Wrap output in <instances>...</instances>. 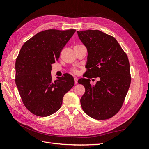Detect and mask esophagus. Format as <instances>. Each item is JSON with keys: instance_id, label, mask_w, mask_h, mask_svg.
<instances>
[{"instance_id": "obj_1", "label": "esophagus", "mask_w": 149, "mask_h": 149, "mask_svg": "<svg viewBox=\"0 0 149 149\" xmlns=\"http://www.w3.org/2000/svg\"><path fill=\"white\" fill-rule=\"evenodd\" d=\"M74 83H75V84H77L78 83V78H76V77H74Z\"/></svg>"}]
</instances>
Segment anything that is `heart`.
I'll list each match as a JSON object with an SVG mask.
<instances>
[{"label":"heart","instance_id":"b5f03b06","mask_svg":"<svg viewBox=\"0 0 149 149\" xmlns=\"http://www.w3.org/2000/svg\"><path fill=\"white\" fill-rule=\"evenodd\" d=\"M72 72H73V73H75V74H76V73H78V71L76 70V69H73V70H72Z\"/></svg>","mask_w":149,"mask_h":149}]
</instances>
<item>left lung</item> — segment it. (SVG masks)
<instances>
[{"mask_svg":"<svg viewBox=\"0 0 149 149\" xmlns=\"http://www.w3.org/2000/svg\"><path fill=\"white\" fill-rule=\"evenodd\" d=\"M77 33L88 51V70L78 81L85 88L80 100L82 109L93 119H109L120 110L130 86L127 56L114 37L100 30ZM97 77L99 81L91 85L89 78Z\"/></svg>","mask_w":149,"mask_h":149,"instance_id":"obj_1","label":"left lung"}]
</instances>
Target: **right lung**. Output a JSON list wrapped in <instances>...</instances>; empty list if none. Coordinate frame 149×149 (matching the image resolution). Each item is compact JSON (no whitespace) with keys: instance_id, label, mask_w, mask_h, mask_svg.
Wrapping results in <instances>:
<instances>
[{"instance_id":"obj_1","label":"right lung","mask_w":149,"mask_h":149,"mask_svg":"<svg viewBox=\"0 0 149 149\" xmlns=\"http://www.w3.org/2000/svg\"><path fill=\"white\" fill-rule=\"evenodd\" d=\"M76 30L49 29L38 33L22 46L15 62V83L25 106L40 117L60 109L63 98L74 84L67 74L53 81L52 65Z\"/></svg>"}]
</instances>
